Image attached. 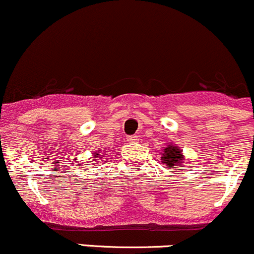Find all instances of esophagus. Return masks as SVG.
I'll list each match as a JSON object with an SVG mask.
<instances>
[{
	"label": "esophagus",
	"mask_w": 254,
	"mask_h": 254,
	"mask_svg": "<svg viewBox=\"0 0 254 254\" xmlns=\"http://www.w3.org/2000/svg\"><path fill=\"white\" fill-rule=\"evenodd\" d=\"M127 141L130 142V143H135V142L138 141V136H136V135H130V136H127Z\"/></svg>",
	"instance_id": "1"
}]
</instances>
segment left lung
<instances>
[{
    "label": "left lung",
    "mask_w": 254,
    "mask_h": 254,
    "mask_svg": "<svg viewBox=\"0 0 254 254\" xmlns=\"http://www.w3.org/2000/svg\"><path fill=\"white\" fill-rule=\"evenodd\" d=\"M182 150L177 148L175 144H169L165 149H164L163 157H161V161L165 163L166 165L174 166V168H178L176 170H183L182 166Z\"/></svg>",
    "instance_id": "1"
}]
</instances>
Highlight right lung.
I'll list each match as a JSON object with an SVG mask.
<instances>
[{
  "mask_svg": "<svg viewBox=\"0 0 254 254\" xmlns=\"http://www.w3.org/2000/svg\"><path fill=\"white\" fill-rule=\"evenodd\" d=\"M95 155H96V157H99V154H96V153H95ZM96 157H95V158H96ZM100 158H101V157H100Z\"/></svg>",
  "mask_w": 254,
  "mask_h": 254,
  "instance_id": "right-lung-1",
  "label": "right lung"
}]
</instances>
